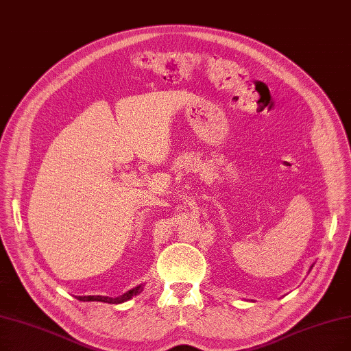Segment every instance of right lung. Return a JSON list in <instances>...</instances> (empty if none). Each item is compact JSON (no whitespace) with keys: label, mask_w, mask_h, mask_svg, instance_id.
<instances>
[{"label":"right lung","mask_w":351,"mask_h":351,"mask_svg":"<svg viewBox=\"0 0 351 351\" xmlns=\"http://www.w3.org/2000/svg\"><path fill=\"white\" fill-rule=\"evenodd\" d=\"M142 285L136 287L130 291H128L126 294L120 295L117 298H110V297H101V295H84V297H77V300L80 301H101V302H109V304H120V302H125L128 300H130L133 295H138L142 291Z\"/></svg>","instance_id":"right-lung-1"}]
</instances>
